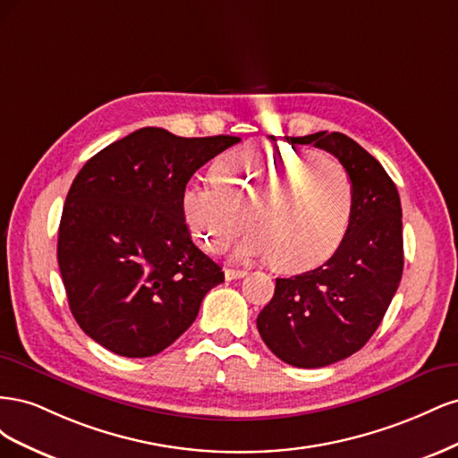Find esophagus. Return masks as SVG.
I'll return each mask as SVG.
<instances>
[{
    "mask_svg": "<svg viewBox=\"0 0 458 458\" xmlns=\"http://www.w3.org/2000/svg\"><path fill=\"white\" fill-rule=\"evenodd\" d=\"M244 275H246V271H242V269H225V279H227V281L242 279Z\"/></svg>",
    "mask_w": 458,
    "mask_h": 458,
    "instance_id": "esophagus-1",
    "label": "esophagus"
}]
</instances>
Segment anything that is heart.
<instances>
[{
  "label": "heart",
  "mask_w": 458,
  "mask_h": 458,
  "mask_svg": "<svg viewBox=\"0 0 458 458\" xmlns=\"http://www.w3.org/2000/svg\"><path fill=\"white\" fill-rule=\"evenodd\" d=\"M258 147L221 158L212 182L183 189L185 221L210 252H224L248 224L239 259L271 258L279 269L323 261L342 242L353 210L344 165L327 152Z\"/></svg>",
  "instance_id": "b5f03b06"
}]
</instances>
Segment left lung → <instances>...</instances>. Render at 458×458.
Wrapping results in <instances>:
<instances>
[{
	"label": "left lung",
	"mask_w": 458,
	"mask_h": 458,
	"mask_svg": "<svg viewBox=\"0 0 458 458\" xmlns=\"http://www.w3.org/2000/svg\"><path fill=\"white\" fill-rule=\"evenodd\" d=\"M275 140V137H273ZM335 155L353 187V210L336 252L321 266L276 279L258 330L281 361L327 367L359 352L378 328L403 273L399 192L382 164L338 131L290 137Z\"/></svg>",
	"instance_id": "1"
}]
</instances>
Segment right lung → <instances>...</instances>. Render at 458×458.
Returning <instances> with one entry per match:
<instances>
[{
	"mask_svg": "<svg viewBox=\"0 0 458 458\" xmlns=\"http://www.w3.org/2000/svg\"><path fill=\"white\" fill-rule=\"evenodd\" d=\"M239 137H177L141 128L91 157L74 177L57 259L80 328L122 357H150L195 321L217 263L192 242L182 206L199 168Z\"/></svg>",
	"mask_w": 458,
	"mask_h": 458,
	"instance_id": "add662e5",
	"label": "right lung"
}]
</instances>
